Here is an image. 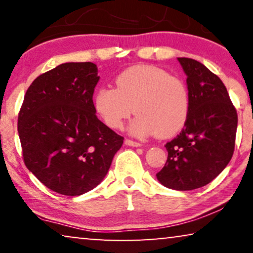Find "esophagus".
<instances>
[{
    "label": "esophagus",
    "mask_w": 253,
    "mask_h": 253,
    "mask_svg": "<svg viewBox=\"0 0 253 253\" xmlns=\"http://www.w3.org/2000/svg\"><path fill=\"white\" fill-rule=\"evenodd\" d=\"M124 143H126V145H127V146H132V147H140L141 146L140 143H138V141H133L131 139H126Z\"/></svg>",
    "instance_id": "esophagus-1"
}]
</instances>
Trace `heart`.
Masks as SVG:
<instances>
[{
	"label": "heart",
	"mask_w": 253,
	"mask_h": 253,
	"mask_svg": "<svg viewBox=\"0 0 253 253\" xmlns=\"http://www.w3.org/2000/svg\"><path fill=\"white\" fill-rule=\"evenodd\" d=\"M115 88L100 87L94 106L112 129H121L132 115L131 133L170 137L184 126L189 114V93L181 79L153 65H134L115 78Z\"/></svg>",
	"instance_id": "heart-1"
}]
</instances>
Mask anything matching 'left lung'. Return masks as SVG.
I'll list each match as a JSON object with an SVG mask.
<instances>
[{
    "label": "left lung",
    "instance_id": "1",
    "mask_svg": "<svg viewBox=\"0 0 253 253\" xmlns=\"http://www.w3.org/2000/svg\"><path fill=\"white\" fill-rule=\"evenodd\" d=\"M177 60L186 75L189 114L184 129L166 144L167 162L157 178L166 188L188 191L209 184L229 164L237 113L216 75L192 58Z\"/></svg>",
    "mask_w": 253,
    "mask_h": 253
}]
</instances>
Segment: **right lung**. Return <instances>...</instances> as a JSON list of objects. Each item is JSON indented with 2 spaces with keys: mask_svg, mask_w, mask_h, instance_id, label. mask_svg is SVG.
Instances as JSON below:
<instances>
[{
  "mask_svg": "<svg viewBox=\"0 0 253 253\" xmlns=\"http://www.w3.org/2000/svg\"><path fill=\"white\" fill-rule=\"evenodd\" d=\"M92 62L57 65L24 96L18 133L27 169L48 189L81 196L100 184L124 138L96 117Z\"/></svg>",
  "mask_w": 253,
  "mask_h": 253,
  "instance_id": "add662e5",
  "label": "right lung"
}]
</instances>
